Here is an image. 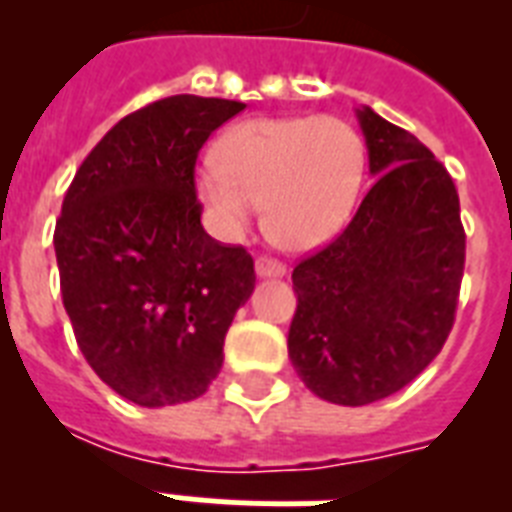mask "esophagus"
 <instances>
[{"label": "esophagus", "instance_id": "esophagus-1", "mask_svg": "<svg viewBox=\"0 0 512 512\" xmlns=\"http://www.w3.org/2000/svg\"><path fill=\"white\" fill-rule=\"evenodd\" d=\"M255 271L260 279H281V276L287 273V268H284L279 260H271V257H257Z\"/></svg>", "mask_w": 512, "mask_h": 512}]
</instances>
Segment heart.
Returning <instances> with one entry per match:
<instances>
[{"mask_svg":"<svg viewBox=\"0 0 512 512\" xmlns=\"http://www.w3.org/2000/svg\"><path fill=\"white\" fill-rule=\"evenodd\" d=\"M196 172V196L223 239H239L265 209L284 249H316L348 223L364 180L358 132L337 116H257L225 132Z\"/></svg>","mask_w":512,"mask_h":512,"instance_id":"b5f03b06","label":"heart"}]
</instances>
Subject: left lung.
Listing matches in <instances>:
<instances>
[{"label": "left lung", "instance_id": "1", "mask_svg": "<svg viewBox=\"0 0 512 512\" xmlns=\"http://www.w3.org/2000/svg\"><path fill=\"white\" fill-rule=\"evenodd\" d=\"M374 185L348 228L292 271L297 311L289 358L324 401L393 396L452 332L465 228L446 167L412 132L356 111Z\"/></svg>", "mask_w": 512, "mask_h": 512}]
</instances>
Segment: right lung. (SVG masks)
<instances>
[{
	"label": "right lung",
	"mask_w": 512,
	"mask_h": 512,
	"mask_svg": "<svg viewBox=\"0 0 512 512\" xmlns=\"http://www.w3.org/2000/svg\"><path fill=\"white\" fill-rule=\"evenodd\" d=\"M244 103L172 95L124 116L68 185L55 225L60 292L87 364L132 404L199 398L255 289L244 247L204 231L193 167Z\"/></svg>",
	"instance_id": "1"
}]
</instances>
